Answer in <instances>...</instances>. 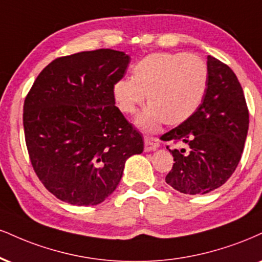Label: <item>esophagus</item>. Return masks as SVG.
<instances>
[{
  "mask_svg": "<svg viewBox=\"0 0 262 262\" xmlns=\"http://www.w3.org/2000/svg\"><path fill=\"white\" fill-rule=\"evenodd\" d=\"M144 144H145V151H155L159 149L160 144H159V140L155 139V138H149L146 137L144 139Z\"/></svg>",
  "mask_w": 262,
  "mask_h": 262,
  "instance_id": "34e87169",
  "label": "esophagus"
}]
</instances>
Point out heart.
<instances>
[{
  "instance_id": "b5f03b06",
  "label": "heart",
  "mask_w": 262,
  "mask_h": 262,
  "mask_svg": "<svg viewBox=\"0 0 262 262\" xmlns=\"http://www.w3.org/2000/svg\"><path fill=\"white\" fill-rule=\"evenodd\" d=\"M207 85V67L200 57L183 52L151 53L138 62L133 77L113 85L116 105L125 115H134L146 94L149 106L135 124L144 133H156L163 123L178 125L200 106Z\"/></svg>"
}]
</instances>
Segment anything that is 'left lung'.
Listing matches in <instances>:
<instances>
[{
    "mask_svg": "<svg viewBox=\"0 0 262 262\" xmlns=\"http://www.w3.org/2000/svg\"><path fill=\"white\" fill-rule=\"evenodd\" d=\"M249 128L242 85L228 66L207 56V85L201 105L190 118L162 135L185 149H167L174 163L166 183L183 194L203 195L228 181L241 161Z\"/></svg>",
    "mask_w": 262,
    "mask_h": 262,
    "instance_id": "1",
    "label": "left lung"
}]
</instances>
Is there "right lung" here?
<instances>
[{
    "instance_id": "right-lung-1",
    "label": "right lung",
    "mask_w": 262,
    "mask_h": 262,
    "mask_svg": "<svg viewBox=\"0 0 262 262\" xmlns=\"http://www.w3.org/2000/svg\"><path fill=\"white\" fill-rule=\"evenodd\" d=\"M130 57L101 49L56 58L25 97L23 125L36 176L71 205L102 203L121 182L143 137L115 106L113 85Z\"/></svg>"
}]
</instances>
